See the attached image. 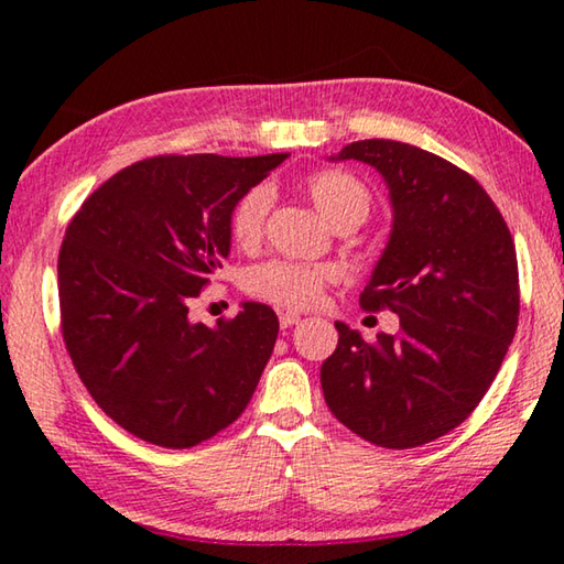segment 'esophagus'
Returning a JSON list of instances; mask_svg holds the SVG:
<instances>
[{
	"label": "esophagus",
	"mask_w": 564,
	"mask_h": 564,
	"mask_svg": "<svg viewBox=\"0 0 564 564\" xmlns=\"http://www.w3.org/2000/svg\"><path fill=\"white\" fill-rule=\"evenodd\" d=\"M299 321H301V313H295V311H283L279 316L281 328H293Z\"/></svg>",
	"instance_id": "34e87169"
}]
</instances>
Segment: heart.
<instances>
[{"mask_svg": "<svg viewBox=\"0 0 564 564\" xmlns=\"http://www.w3.org/2000/svg\"><path fill=\"white\" fill-rule=\"evenodd\" d=\"M305 194L328 224H362L370 214V191L362 181L338 169L316 171L305 178ZM271 208V191L253 186L234 204L228 214V234L238 248H253L261 241L265 216ZM338 279L333 265H308L291 261H269L246 275V291L253 299L269 301L281 308H308L321 299L323 289Z\"/></svg>", "mask_w": 564, "mask_h": 564, "instance_id": "obj_1", "label": "heart"}]
</instances>
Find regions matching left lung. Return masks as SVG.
<instances>
[{"instance_id": "obj_1", "label": "left lung", "mask_w": 564, "mask_h": 564, "mask_svg": "<svg viewBox=\"0 0 564 564\" xmlns=\"http://www.w3.org/2000/svg\"><path fill=\"white\" fill-rule=\"evenodd\" d=\"M333 159L370 164L388 184L393 231L360 305L393 311L400 330L366 343L336 323L323 395L362 441L408 451L451 433L488 393L518 330V256L498 206L451 161L390 139Z\"/></svg>"}]
</instances>
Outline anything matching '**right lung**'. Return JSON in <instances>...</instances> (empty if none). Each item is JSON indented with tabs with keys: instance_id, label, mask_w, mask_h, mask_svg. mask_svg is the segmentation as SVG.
Here are the masks:
<instances>
[{
	"instance_id": "add662e5",
	"label": "right lung",
	"mask_w": 564,
	"mask_h": 564,
	"mask_svg": "<svg viewBox=\"0 0 564 564\" xmlns=\"http://www.w3.org/2000/svg\"><path fill=\"white\" fill-rule=\"evenodd\" d=\"M289 154L154 156L94 191L66 228L59 308L66 350L89 395L123 431L171 451L243 413L279 318L243 303L214 328L188 318L231 251L228 214Z\"/></svg>"
}]
</instances>
